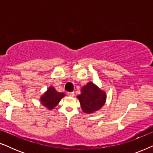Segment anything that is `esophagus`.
Instances as JSON below:
<instances>
[{"instance_id": "esophagus-1", "label": "esophagus", "mask_w": 153, "mask_h": 153, "mask_svg": "<svg viewBox=\"0 0 153 153\" xmlns=\"http://www.w3.org/2000/svg\"><path fill=\"white\" fill-rule=\"evenodd\" d=\"M68 95L70 96V97H73V96L74 95V92H69V93H68Z\"/></svg>"}]
</instances>
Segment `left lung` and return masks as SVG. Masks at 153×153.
Listing matches in <instances>:
<instances>
[{
  "instance_id": "8db88e82",
  "label": "left lung",
  "mask_w": 153,
  "mask_h": 153,
  "mask_svg": "<svg viewBox=\"0 0 153 153\" xmlns=\"http://www.w3.org/2000/svg\"><path fill=\"white\" fill-rule=\"evenodd\" d=\"M83 111L92 114L100 109L106 102V93L90 81L81 89V94L77 96Z\"/></svg>"
}]
</instances>
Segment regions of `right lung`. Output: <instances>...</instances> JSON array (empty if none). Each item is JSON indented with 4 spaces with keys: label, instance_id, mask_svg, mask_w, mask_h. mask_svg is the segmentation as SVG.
Wrapping results in <instances>:
<instances>
[{
    "label": "right lung",
    "instance_id": "obj_1",
    "mask_svg": "<svg viewBox=\"0 0 153 153\" xmlns=\"http://www.w3.org/2000/svg\"><path fill=\"white\" fill-rule=\"evenodd\" d=\"M65 97L63 93H58L53 86H50L40 98L41 103L48 109L51 110L58 105L61 99Z\"/></svg>",
    "mask_w": 153,
    "mask_h": 153
}]
</instances>
